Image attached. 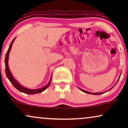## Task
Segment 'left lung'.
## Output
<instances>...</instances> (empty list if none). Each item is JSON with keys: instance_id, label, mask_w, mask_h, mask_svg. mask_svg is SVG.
<instances>
[{"instance_id": "8db88e82", "label": "left lung", "mask_w": 128, "mask_h": 128, "mask_svg": "<svg viewBox=\"0 0 128 128\" xmlns=\"http://www.w3.org/2000/svg\"><path fill=\"white\" fill-rule=\"evenodd\" d=\"M120 75L121 74H120V77H119V78H118V80H117V82H116V84L118 83V80H119V79H120ZM116 84H115L114 86L112 87H111V88L110 89H109V90H107L106 91V92H87V91H86V90H83V89H82V88H79V87H78V88L80 89V90L82 91V92H85V93H87V94H93V95H100V94H104V93H105V92H109L110 90H111L112 88H113L115 86V85H116Z\"/></svg>"}]
</instances>
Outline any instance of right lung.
Here are the masks:
<instances>
[{
	"label": "right lung",
	"instance_id": "1",
	"mask_svg": "<svg viewBox=\"0 0 128 128\" xmlns=\"http://www.w3.org/2000/svg\"><path fill=\"white\" fill-rule=\"evenodd\" d=\"M14 38L13 39V41H12L11 44H10V45L8 48V52H6V57H5V71H6V76L7 78H8V79L10 80V82H11L12 84L14 86V87H15L17 89L18 91H20V92H24V93L27 94H38L40 93V92H41L44 91L45 90L48 88V87L50 86V82H51L52 80V76L51 75V78H50V82H48V83L47 84L46 86H45L44 87H41L40 88H37V89H30L28 88H26V87L22 86L20 84V83H18V82L14 78V77L12 75L11 72H10V69H9V67H8V56H9V53L10 50H11L12 47V44H13L14 41L15 40Z\"/></svg>",
	"mask_w": 128,
	"mask_h": 128
}]
</instances>
